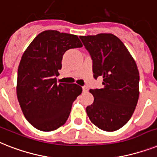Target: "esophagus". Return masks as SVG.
I'll return each mask as SVG.
<instances>
[{"label":"esophagus","mask_w":157,"mask_h":157,"mask_svg":"<svg viewBox=\"0 0 157 157\" xmlns=\"http://www.w3.org/2000/svg\"><path fill=\"white\" fill-rule=\"evenodd\" d=\"M82 90H83V92H87L88 90H89V89H88V87L86 86V85H84V86H82Z\"/></svg>","instance_id":"esophagus-1"}]
</instances>
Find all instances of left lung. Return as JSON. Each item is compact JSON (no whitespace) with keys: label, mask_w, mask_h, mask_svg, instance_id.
<instances>
[{"label":"left lung","mask_w":157,"mask_h":157,"mask_svg":"<svg viewBox=\"0 0 157 157\" xmlns=\"http://www.w3.org/2000/svg\"><path fill=\"white\" fill-rule=\"evenodd\" d=\"M93 60L94 77L103 78L102 89L90 90L93 104L86 107L90 121L105 132L120 129L129 121L138 102L140 74L136 61L112 34L80 36Z\"/></svg>","instance_id":"8db88e82"}]
</instances>
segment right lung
<instances>
[{
    "label": "right lung",
    "instance_id": "add662e5",
    "mask_svg": "<svg viewBox=\"0 0 157 157\" xmlns=\"http://www.w3.org/2000/svg\"><path fill=\"white\" fill-rule=\"evenodd\" d=\"M81 47L76 35L45 30L34 38L22 55L17 96L25 118L36 129L51 132L66 123L82 88L76 84H57L56 76L65 52Z\"/></svg>",
    "mask_w": 157,
    "mask_h": 157
}]
</instances>
